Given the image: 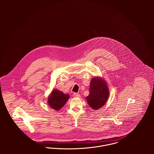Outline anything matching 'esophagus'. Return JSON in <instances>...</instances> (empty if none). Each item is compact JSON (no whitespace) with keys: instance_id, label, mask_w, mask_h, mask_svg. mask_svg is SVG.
<instances>
[{"instance_id":"esophagus-1","label":"esophagus","mask_w":154,"mask_h":154,"mask_svg":"<svg viewBox=\"0 0 154 154\" xmlns=\"http://www.w3.org/2000/svg\"><path fill=\"white\" fill-rule=\"evenodd\" d=\"M74 96L75 97H80V95L79 94H77V93H74Z\"/></svg>"}]
</instances>
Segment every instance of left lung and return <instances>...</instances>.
<instances>
[{
  "label": "left lung",
  "mask_w": 154,
  "mask_h": 154,
  "mask_svg": "<svg viewBox=\"0 0 154 154\" xmlns=\"http://www.w3.org/2000/svg\"><path fill=\"white\" fill-rule=\"evenodd\" d=\"M109 88L102 77H96L91 81L89 94L86 97L89 106L95 110L103 107L109 96Z\"/></svg>",
  "instance_id": "obj_1"
}]
</instances>
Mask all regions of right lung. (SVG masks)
Here are the masks:
<instances>
[{
	"label": "right lung",
	"mask_w": 154,
	"mask_h": 154,
	"mask_svg": "<svg viewBox=\"0 0 154 154\" xmlns=\"http://www.w3.org/2000/svg\"><path fill=\"white\" fill-rule=\"evenodd\" d=\"M70 96L65 94L60 91L54 89L48 96L47 103L49 106L54 110H59L67 102Z\"/></svg>",
	"instance_id": "1"
}]
</instances>
